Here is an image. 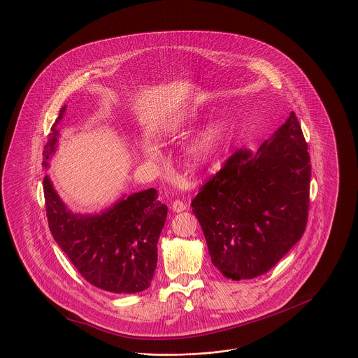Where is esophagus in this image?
I'll return each instance as SVG.
<instances>
[{"instance_id": "1", "label": "esophagus", "mask_w": 358, "mask_h": 358, "mask_svg": "<svg viewBox=\"0 0 358 358\" xmlns=\"http://www.w3.org/2000/svg\"><path fill=\"white\" fill-rule=\"evenodd\" d=\"M171 209H173V212H176V213H180V212H184L185 209H187V206H185V203L182 202V201H174L173 202V205H171Z\"/></svg>"}]
</instances>
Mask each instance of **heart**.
Returning a JSON list of instances; mask_svg holds the SVG:
<instances>
[{
	"label": "heart",
	"mask_w": 358,
	"mask_h": 358,
	"mask_svg": "<svg viewBox=\"0 0 358 358\" xmlns=\"http://www.w3.org/2000/svg\"><path fill=\"white\" fill-rule=\"evenodd\" d=\"M198 119V110L194 108L178 109L171 112L170 115L164 116L159 126L157 133L164 138H173L184 131L189 124H192ZM218 141V130L217 127H210L203 134L201 140H198L191 148V159L195 164H205L208 163L215 153V146Z\"/></svg>",
	"instance_id": "heart-1"
}]
</instances>
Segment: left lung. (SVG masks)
<instances>
[{"instance_id":"8db88e82","label":"left lung","mask_w":358,"mask_h":358,"mask_svg":"<svg viewBox=\"0 0 358 358\" xmlns=\"http://www.w3.org/2000/svg\"><path fill=\"white\" fill-rule=\"evenodd\" d=\"M311 166L294 112L256 152L236 150L194 198L212 263L227 278L271 270L301 238Z\"/></svg>"}]
</instances>
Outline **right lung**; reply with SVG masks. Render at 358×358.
<instances>
[{"label": "right lung", "instance_id": "1", "mask_svg": "<svg viewBox=\"0 0 358 358\" xmlns=\"http://www.w3.org/2000/svg\"><path fill=\"white\" fill-rule=\"evenodd\" d=\"M65 113L66 105L44 146V169L57 152ZM43 185L51 234L87 282L112 293H137L149 287L167 217V206L157 201L156 189L123 195L96 215H80L68 209L48 176Z\"/></svg>", "mask_w": 358, "mask_h": 358}]
</instances>
